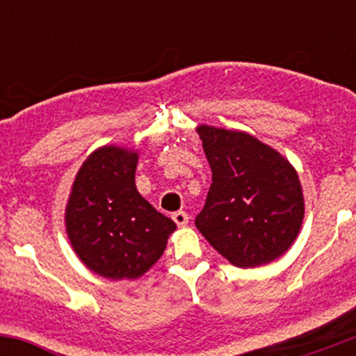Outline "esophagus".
<instances>
[{"instance_id": "34e87169", "label": "esophagus", "mask_w": 356, "mask_h": 356, "mask_svg": "<svg viewBox=\"0 0 356 356\" xmlns=\"http://www.w3.org/2000/svg\"><path fill=\"white\" fill-rule=\"evenodd\" d=\"M172 218H174V222L179 225V227H186L189 222V217L186 211H175V213L172 215Z\"/></svg>"}]
</instances>
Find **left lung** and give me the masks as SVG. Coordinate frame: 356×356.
Returning a JSON list of instances; mask_svg holds the SVG:
<instances>
[{
	"label": "left lung",
	"mask_w": 356,
	"mask_h": 356,
	"mask_svg": "<svg viewBox=\"0 0 356 356\" xmlns=\"http://www.w3.org/2000/svg\"><path fill=\"white\" fill-rule=\"evenodd\" d=\"M211 168L207 203L196 227L234 267L277 260L300 234L305 198L286 156L243 131L196 127Z\"/></svg>",
	"instance_id": "1"
}]
</instances>
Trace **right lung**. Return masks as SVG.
I'll use <instances>...</instances> for the list:
<instances>
[{
  "label": "right lung",
  "mask_w": 356,
  "mask_h": 356,
  "mask_svg": "<svg viewBox=\"0 0 356 356\" xmlns=\"http://www.w3.org/2000/svg\"><path fill=\"white\" fill-rule=\"evenodd\" d=\"M138 160L136 149L99 146L75 174L65 207L72 250L89 270L111 281L145 275L177 229L139 195Z\"/></svg>",
  "instance_id": "1"
}]
</instances>
